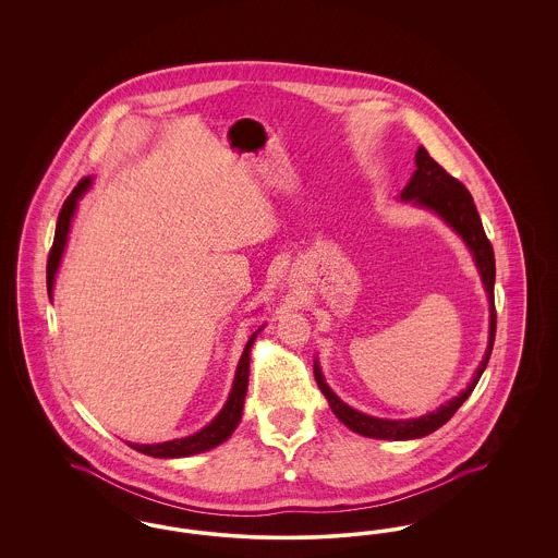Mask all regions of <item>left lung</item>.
Returning a JSON list of instances; mask_svg holds the SVG:
<instances>
[{
  "label": "left lung",
  "mask_w": 558,
  "mask_h": 558,
  "mask_svg": "<svg viewBox=\"0 0 558 558\" xmlns=\"http://www.w3.org/2000/svg\"><path fill=\"white\" fill-rule=\"evenodd\" d=\"M403 201H414L416 205L428 207L433 211L439 213L451 228L464 239L469 244V248L475 255L485 291L489 294V303H492V322H489V345L485 351V357L478 366L477 374L473 378V383L458 396L451 399L446 405H441L437 412H430L421 418H412V421H385V418H374L366 416L353 408H349L341 399L337 398L330 387L324 383V376L319 372L318 364L314 368L318 387L322 393L328 399L332 412L337 414V418L349 426L351 430L364 435V437H374V439H416V437H425L428 433L437 430L439 426L446 425L451 416L456 414V410L466 401V398L473 393L475 385L481 378V374L485 371L492 349H494V337H496V303H494V280H496V259H494V246L487 239L481 217H478L477 207L473 203L471 192L462 182H458L453 175H450L439 162L430 159V155L426 153L425 146H421L416 150V171L410 180V184L403 187L401 192Z\"/></svg>",
  "instance_id": "1"
}]
</instances>
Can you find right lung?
Listing matches in <instances>:
<instances>
[{"label":"right lung","mask_w":558,"mask_h":558,"mask_svg":"<svg viewBox=\"0 0 558 558\" xmlns=\"http://www.w3.org/2000/svg\"><path fill=\"white\" fill-rule=\"evenodd\" d=\"M89 186V178H83L77 186L73 187V192L69 194V198L64 201L62 209L58 213V221H56V234H53L52 248L48 255V292L52 296L53 274L60 264L64 244H66V234L71 228V219L73 213L77 207V201L81 194ZM259 332V330H257ZM257 332L251 335L248 343L242 351V357L239 362V371H236V378H234V387L232 393L226 401L223 410L215 416L211 425L205 426L203 430H198L196 435H190L184 439H175V441H165V444H155V446H140V444H130L133 450L148 453V456H157V458H180V456H190V453H198V451L211 450L215 446L223 444L232 430L239 425L240 416H242V403H244V396H246V385H248V353H251V345L257 337Z\"/></svg>","instance_id":"add662e5"}]
</instances>
